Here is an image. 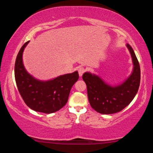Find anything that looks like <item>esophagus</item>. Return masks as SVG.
<instances>
[{"label":"esophagus","instance_id":"1","mask_svg":"<svg viewBox=\"0 0 153 153\" xmlns=\"http://www.w3.org/2000/svg\"><path fill=\"white\" fill-rule=\"evenodd\" d=\"M86 71V69L83 67H80L78 68V73H79V76H82L83 74H84V72Z\"/></svg>","mask_w":153,"mask_h":153}]
</instances>
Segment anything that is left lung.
<instances>
[{"label":"left lung","mask_w":153,"mask_h":153,"mask_svg":"<svg viewBox=\"0 0 153 153\" xmlns=\"http://www.w3.org/2000/svg\"><path fill=\"white\" fill-rule=\"evenodd\" d=\"M134 64L132 74L122 84L111 86L99 77L90 73H84L82 79L87 86V94L92 108L101 114L120 112L126 107L135 97L140 83V67L134 50L128 44Z\"/></svg>","instance_id":"1"}]
</instances>
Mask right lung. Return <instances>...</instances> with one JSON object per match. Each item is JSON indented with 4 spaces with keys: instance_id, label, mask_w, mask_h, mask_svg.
<instances>
[{
    "instance_id": "1",
    "label": "right lung",
    "mask_w": 153,
    "mask_h": 153,
    "mask_svg": "<svg viewBox=\"0 0 153 153\" xmlns=\"http://www.w3.org/2000/svg\"><path fill=\"white\" fill-rule=\"evenodd\" d=\"M28 42L22 46L15 60V78L18 90L32 110L46 114L56 112L66 105L71 88L79 78L78 72L46 82L33 78L25 69L22 61L23 52Z\"/></svg>"
}]
</instances>
